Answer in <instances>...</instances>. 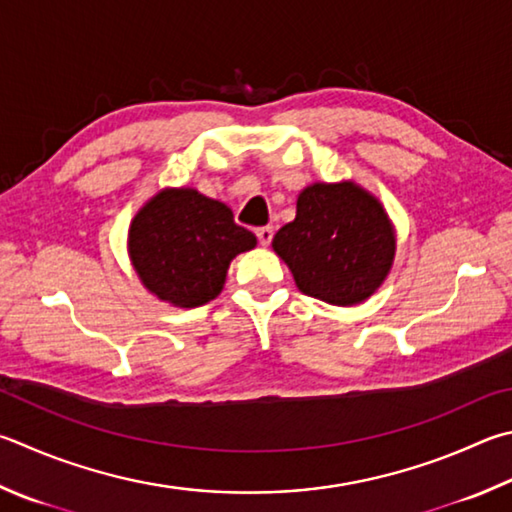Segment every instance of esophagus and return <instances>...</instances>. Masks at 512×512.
<instances>
[{"label": "esophagus", "instance_id": "1", "mask_svg": "<svg viewBox=\"0 0 512 512\" xmlns=\"http://www.w3.org/2000/svg\"><path fill=\"white\" fill-rule=\"evenodd\" d=\"M257 239H259V244L262 246H268L271 244V239H273V228L271 226H264V228H257Z\"/></svg>", "mask_w": 512, "mask_h": 512}]
</instances>
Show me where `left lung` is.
Wrapping results in <instances>:
<instances>
[{"instance_id":"8db88e82","label":"left lung","mask_w":512,"mask_h":512,"mask_svg":"<svg viewBox=\"0 0 512 512\" xmlns=\"http://www.w3.org/2000/svg\"><path fill=\"white\" fill-rule=\"evenodd\" d=\"M304 295L336 306L365 302L385 282L396 232L380 201L353 181L311 183L291 224L273 237Z\"/></svg>"}]
</instances>
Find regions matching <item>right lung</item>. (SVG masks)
Instances as JSON below:
<instances>
[{
  "instance_id": "add662e5",
  "label": "right lung",
  "mask_w": 512,
  "mask_h": 512,
  "mask_svg": "<svg viewBox=\"0 0 512 512\" xmlns=\"http://www.w3.org/2000/svg\"><path fill=\"white\" fill-rule=\"evenodd\" d=\"M257 246L226 203L194 188H165L136 212L127 248L143 286L159 300L194 309L221 293L232 259Z\"/></svg>"
}]
</instances>
